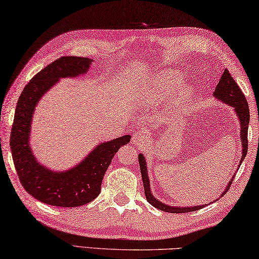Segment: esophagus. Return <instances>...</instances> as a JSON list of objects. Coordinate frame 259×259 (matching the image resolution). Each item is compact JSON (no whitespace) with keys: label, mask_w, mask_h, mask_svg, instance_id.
<instances>
[{"label":"esophagus","mask_w":259,"mask_h":259,"mask_svg":"<svg viewBox=\"0 0 259 259\" xmlns=\"http://www.w3.org/2000/svg\"><path fill=\"white\" fill-rule=\"evenodd\" d=\"M148 133L147 132H138L133 134V142L137 143V145H143V143H147L148 141Z\"/></svg>","instance_id":"esophagus-1"}]
</instances>
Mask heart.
<instances>
[{
  "label": "heart",
  "instance_id": "b5f03b06",
  "mask_svg": "<svg viewBox=\"0 0 259 259\" xmlns=\"http://www.w3.org/2000/svg\"><path fill=\"white\" fill-rule=\"evenodd\" d=\"M182 83V75L176 71H164L155 78L154 92L151 94L152 100H160L164 95L171 94ZM190 92L188 90L181 91L178 95V100L180 102L186 101L189 97Z\"/></svg>",
  "mask_w": 259,
  "mask_h": 259
}]
</instances>
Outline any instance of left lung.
<instances>
[{"instance_id": "1", "label": "left lung", "mask_w": 259, "mask_h": 259, "mask_svg": "<svg viewBox=\"0 0 259 259\" xmlns=\"http://www.w3.org/2000/svg\"><path fill=\"white\" fill-rule=\"evenodd\" d=\"M214 95L215 97H218L219 100H222L225 102V103L234 107L237 116H239L240 124H241V141H242V147H243V150H242L243 155H242V158H241V163H242V160L244 159L245 155H247L248 152V126H249V118H250L249 107H248L247 99H245L242 91H241L239 84L235 82V80L233 79L230 71L227 69L224 71L218 86L215 87ZM139 164H140V169H141L146 198L152 206L156 207V209H159L162 211H165V212H171V213H185V212H192V211H196V210L202 209V207H204V205L190 206V207H176V206H169L167 204H164V203L157 201L154 196H152L150 192V188H149L150 182H149V178H148V175H147L146 160L143 158L142 155H139ZM232 181L233 180H231L230 184L227 185V187L225 190H224L223 195L226 194L227 190L230 189Z\"/></svg>"}]
</instances>
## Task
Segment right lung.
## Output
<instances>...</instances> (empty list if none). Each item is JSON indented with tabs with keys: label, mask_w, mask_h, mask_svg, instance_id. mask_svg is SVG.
Masks as SVG:
<instances>
[{
	"label": "right lung",
	"mask_w": 259,
	"mask_h": 259,
	"mask_svg": "<svg viewBox=\"0 0 259 259\" xmlns=\"http://www.w3.org/2000/svg\"><path fill=\"white\" fill-rule=\"evenodd\" d=\"M91 59L64 56L44 67L25 86L17 102L10 147L15 168L24 189L37 201L62 207L81 206L101 193V185L114 154L131 141L130 135L97 146L82 163L66 172H53L36 163L28 146L29 126L40 97L59 78L75 77L90 69Z\"/></svg>",
	"instance_id": "obj_1"
}]
</instances>
